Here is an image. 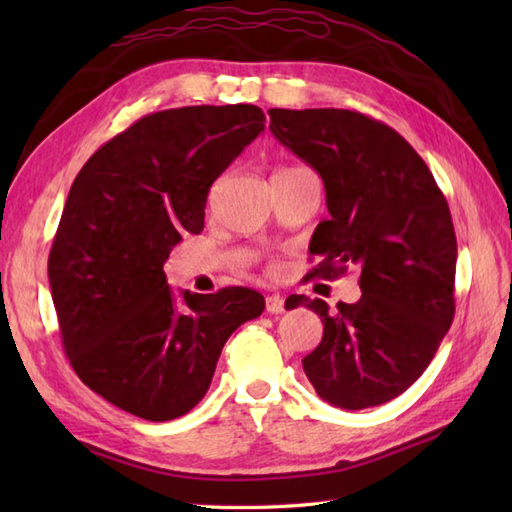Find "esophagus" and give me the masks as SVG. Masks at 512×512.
<instances>
[{
  "mask_svg": "<svg viewBox=\"0 0 512 512\" xmlns=\"http://www.w3.org/2000/svg\"><path fill=\"white\" fill-rule=\"evenodd\" d=\"M266 310H268L270 314L286 312V299L281 297V295H270V297H266Z\"/></svg>",
  "mask_w": 512,
  "mask_h": 512,
  "instance_id": "esophagus-1",
  "label": "esophagus"
}]
</instances>
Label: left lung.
Instances as JSON below:
<instances>
[{"label":"left lung","mask_w":512,"mask_h":512,"mask_svg":"<svg viewBox=\"0 0 512 512\" xmlns=\"http://www.w3.org/2000/svg\"><path fill=\"white\" fill-rule=\"evenodd\" d=\"M268 114L270 132L325 184L330 217L312 235L321 262L310 275L361 268V299L336 312L292 295L290 308L323 321L303 372L334 407L383 405L422 376L453 323L458 242L447 198L416 149L372 116L334 107Z\"/></svg>","instance_id":"1"}]
</instances>
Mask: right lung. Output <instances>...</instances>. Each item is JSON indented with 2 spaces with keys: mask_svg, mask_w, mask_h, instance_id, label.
Wrapping results in <instances>:
<instances>
[{
  "mask_svg": "<svg viewBox=\"0 0 512 512\" xmlns=\"http://www.w3.org/2000/svg\"><path fill=\"white\" fill-rule=\"evenodd\" d=\"M257 105L147 114L96 149L65 200L48 257L63 350L85 385L151 422L204 398L222 347L264 312L228 286L176 301L162 266L204 228L211 184L264 132Z\"/></svg>",
  "mask_w": 512,
  "mask_h": 512,
  "instance_id": "add662e5",
  "label": "right lung"
}]
</instances>
